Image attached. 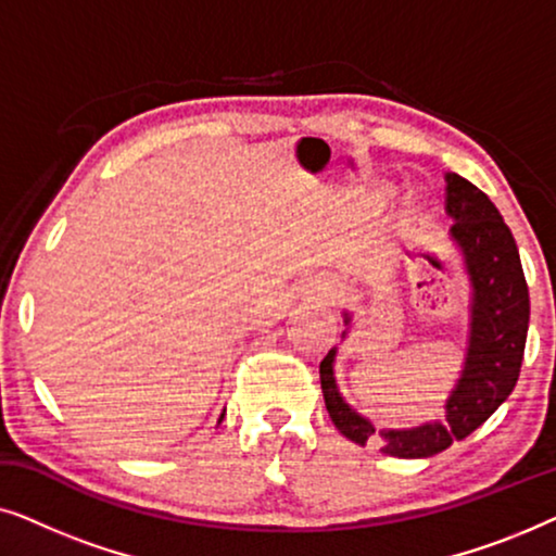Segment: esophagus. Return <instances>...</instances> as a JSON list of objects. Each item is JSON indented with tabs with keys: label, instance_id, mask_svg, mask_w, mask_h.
Segmentation results:
<instances>
[{
	"label": "esophagus",
	"instance_id": "1",
	"mask_svg": "<svg viewBox=\"0 0 556 556\" xmlns=\"http://www.w3.org/2000/svg\"><path fill=\"white\" fill-rule=\"evenodd\" d=\"M331 293H333L331 280H326V278L311 280V295H314V299H329Z\"/></svg>",
	"mask_w": 556,
	"mask_h": 556
}]
</instances>
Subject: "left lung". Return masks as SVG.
I'll use <instances>...</instances> for the list:
<instances>
[{"instance_id":"8db88e82","label":"left lung","mask_w":556,"mask_h":556,"mask_svg":"<svg viewBox=\"0 0 556 556\" xmlns=\"http://www.w3.org/2000/svg\"><path fill=\"white\" fill-rule=\"evenodd\" d=\"M445 212L455 219L451 240L460 250L470 283L466 364L445 402V420L409 430H377L339 394L333 379L337 349L318 367L326 409L341 435L356 445L382 440V453L394 458H430L481 428L514 392L527 346L529 288L514 235L496 204L476 185L460 174H445ZM344 324H352V316L344 314Z\"/></svg>"}]
</instances>
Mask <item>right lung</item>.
Listing matches in <instances>:
<instances>
[{
	"mask_svg": "<svg viewBox=\"0 0 556 556\" xmlns=\"http://www.w3.org/2000/svg\"><path fill=\"white\" fill-rule=\"evenodd\" d=\"M219 420H223V417H219Z\"/></svg>",
	"mask_w": 556,
	"mask_h": 556,
	"instance_id": "1",
	"label": "right lung"
}]
</instances>
